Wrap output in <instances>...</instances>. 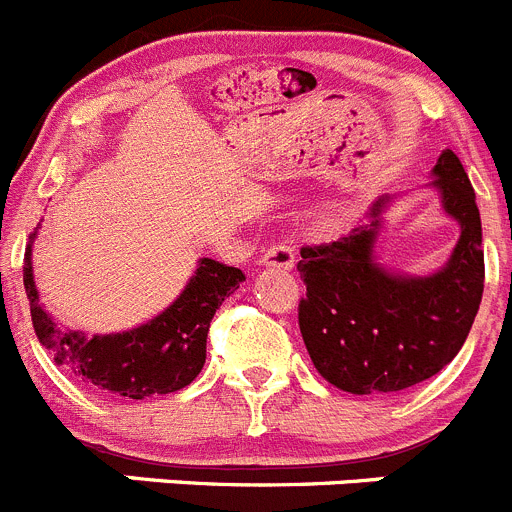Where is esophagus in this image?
<instances>
[{"label": "esophagus", "mask_w": 512, "mask_h": 512, "mask_svg": "<svg viewBox=\"0 0 512 512\" xmlns=\"http://www.w3.org/2000/svg\"><path fill=\"white\" fill-rule=\"evenodd\" d=\"M294 261H297V253H294L292 243L287 241L274 243V246L266 248V253L261 256V264L264 266H274V269H284V271L292 269Z\"/></svg>", "instance_id": "1"}]
</instances>
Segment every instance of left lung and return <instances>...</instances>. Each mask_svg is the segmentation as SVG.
Returning a JSON list of instances; mask_svg holds the SVG:
<instances>
[{"label":"left lung","instance_id":"obj_1","mask_svg":"<svg viewBox=\"0 0 512 512\" xmlns=\"http://www.w3.org/2000/svg\"><path fill=\"white\" fill-rule=\"evenodd\" d=\"M431 185L462 231L437 274H393L375 261L391 195L375 200L368 225L302 248L297 269L307 297L299 302V330L314 368L340 391L368 396L416 386L452 363L470 335L485 287V253L475 190L452 149L434 164Z\"/></svg>","mask_w":512,"mask_h":512}]
</instances>
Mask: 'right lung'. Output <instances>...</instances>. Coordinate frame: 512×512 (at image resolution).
<instances>
[{
  "label": "right lung",
  "mask_w": 512,
  "mask_h": 512,
  "mask_svg": "<svg viewBox=\"0 0 512 512\" xmlns=\"http://www.w3.org/2000/svg\"><path fill=\"white\" fill-rule=\"evenodd\" d=\"M25 251V292L30 299L32 327L40 345L73 373L78 381L91 383L98 391L126 398H152L162 393H175L190 386L205 365V340L215 309L231 297L241 281V269L220 264L213 259H200L198 269L190 276L180 297L157 314L147 325L116 335H93L63 330L40 307V294L32 276V243Z\"/></svg>",
  "instance_id": "obj_1"
}]
</instances>
